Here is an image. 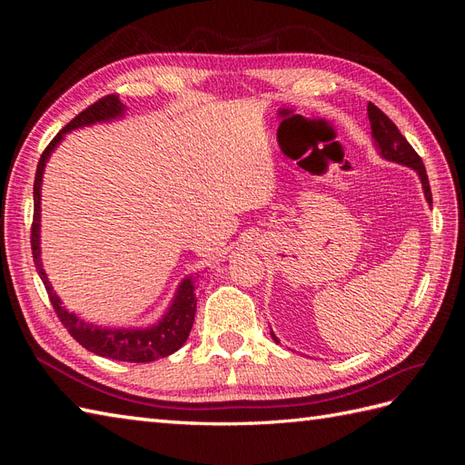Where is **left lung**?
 <instances>
[{"mask_svg": "<svg viewBox=\"0 0 465 465\" xmlns=\"http://www.w3.org/2000/svg\"><path fill=\"white\" fill-rule=\"evenodd\" d=\"M367 110H369L374 147L380 153V157L386 159V161H391V163H398V164L413 168V171L419 174L427 203L432 205V193H430L429 176H427L423 161H420V157L415 153V149L410 145V142H407V139L401 135V132L398 130V125L393 124L382 110L374 106L372 103H369ZM272 337H273L275 343H279L277 335L273 331H272Z\"/></svg>", "mask_w": 465, "mask_h": 465, "instance_id": "1", "label": "left lung"}]
</instances>
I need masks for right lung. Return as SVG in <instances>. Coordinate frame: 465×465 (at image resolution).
I'll use <instances>...</instances> for the list:
<instances>
[{
    "label": "right lung",
    "instance_id": "obj_1",
    "mask_svg": "<svg viewBox=\"0 0 465 465\" xmlns=\"http://www.w3.org/2000/svg\"><path fill=\"white\" fill-rule=\"evenodd\" d=\"M125 104L120 103L116 94H108L101 101L91 104L87 110H83L65 128L55 135L50 145L42 153V157L36 166L35 176V219L31 229V246H33V258L36 272L42 279V283L46 287V292L50 297V302L54 306L55 314H58L64 328L72 333L75 341H79L83 347L89 349L91 353L101 355L106 359L114 361H128V362H151L163 357L173 355L182 345L186 343L190 330L193 326L195 316V279L186 277L180 281V285L174 292V299L168 306V311L163 314V318L147 328H103L96 326L93 322H85L79 314L69 312L65 306H62V301L55 294L54 287L50 285L48 275L42 267L40 258V190H42V176H45V168L50 159L54 149L62 143L65 134L85 128V125L112 122L124 116Z\"/></svg>",
    "mask_w": 465,
    "mask_h": 465
}]
</instances>
